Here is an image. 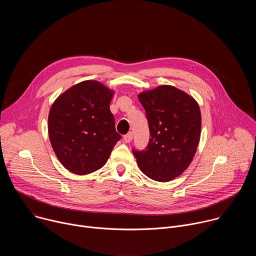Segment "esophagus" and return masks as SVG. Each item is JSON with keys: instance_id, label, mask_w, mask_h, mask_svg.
Segmentation results:
<instances>
[{"instance_id": "1", "label": "esophagus", "mask_w": 256, "mask_h": 256, "mask_svg": "<svg viewBox=\"0 0 256 256\" xmlns=\"http://www.w3.org/2000/svg\"><path fill=\"white\" fill-rule=\"evenodd\" d=\"M132 140V132H128L126 136H124V140L126 142H130Z\"/></svg>"}]
</instances>
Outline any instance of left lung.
I'll list each match as a JSON object with an SVG mask.
<instances>
[{"instance_id": "8db88e82", "label": "left lung", "mask_w": 256, "mask_h": 256, "mask_svg": "<svg viewBox=\"0 0 256 256\" xmlns=\"http://www.w3.org/2000/svg\"><path fill=\"white\" fill-rule=\"evenodd\" d=\"M147 114L150 142L142 152L132 151L140 171L168 182L190 165L200 138L202 114L196 100L174 86L161 85L138 93Z\"/></svg>"}]
</instances>
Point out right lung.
I'll list each match as a JSON object with an SVG mask.
<instances>
[{
    "label": "right lung",
    "mask_w": 256,
    "mask_h": 256,
    "mask_svg": "<svg viewBox=\"0 0 256 256\" xmlns=\"http://www.w3.org/2000/svg\"><path fill=\"white\" fill-rule=\"evenodd\" d=\"M114 93L101 82L87 80L52 103L48 136L58 159L70 172L86 175L102 168L120 140L109 108Z\"/></svg>",
    "instance_id": "add662e5"
}]
</instances>
